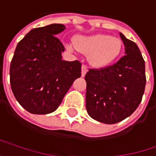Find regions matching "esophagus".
Instances as JSON below:
<instances>
[{
    "label": "esophagus",
    "mask_w": 156,
    "mask_h": 156,
    "mask_svg": "<svg viewBox=\"0 0 156 156\" xmlns=\"http://www.w3.org/2000/svg\"><path fill=\"white\" fill-rule=\"evenodd\" d=\"M87 71H88L87 66H86L85 64H83V65H82V76H84V75L86 74Z\"/></svg>",
    "instance_id": "34e87169"
}]
</instances>
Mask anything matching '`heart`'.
<instances>
[{
  "mask_svg": "<svg viewBox=\"0 0 156 156\" xmlns=\"http://www.w3.org/2000/svg\"><path fill=\"white\" fill-rule=\"evenodd\" d=\"M73 44L77 50L88 54L90 63L95 67H103L113 62L122 48L120 39L101 34L76 37ZM68 48H72V47L68 46Z\"/></svg>",
  "mask_w": 156,
  "mask_h": 156,
  "instance_id": "b5f03b06",
  "label": "heart"
}]
</instances>
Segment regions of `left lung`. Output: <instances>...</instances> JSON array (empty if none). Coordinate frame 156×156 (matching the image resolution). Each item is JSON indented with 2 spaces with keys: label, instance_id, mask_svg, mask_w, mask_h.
<instances>
[{
  "label": "left lung",
  "instance_id": "obj_1",
  "mask_svg": "<svg viewBox=\"0 0 156 156\" xmlns=\"http://www.w3.org/2000/svg\"><path fill=\"white\" fill-rule=\"evenodd\" d=\"M125 55L85 74L86 110L91 118L106 124H115L130 116L142 101L145 89V63L133 41L119 33Z\"/></svg>",
  "mask_w": 156,
  "mask_h": 156
}]
</instances>
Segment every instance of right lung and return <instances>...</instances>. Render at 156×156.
Here are the masks:
<instances>
[{"label": "right lung", "mask_w": 156, "mask_h": 156, "mask_svg": "<svg viewBox=\"0 0 156 156\" xmlns=\"http://www.w3.org/2000/svg\"><path fill=\"white\" fill-rule=\"evenodd\" d=\"M64 29L62 24L34 28L15 48L10 65L11 88L18 103L32 114L55 111L81 76L79 61L62 60L65 48L56 35Z\"/></svg>", "instance_id": "obj_1"}]
</instances>
